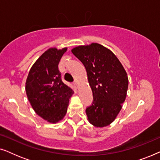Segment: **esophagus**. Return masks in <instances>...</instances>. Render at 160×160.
<instances>
[{"label":"esophagus","mask_w":160,"mask_h":160,"mask_svg":"<svg viewBox=\"0 0 160 160\" xmlns=\"http://www.w3.org/2000/svg\"><path fill=\"white\" fill-rule=\"evenodd\" d=\"M73 84L75 85V86H76V87H78V81L77 80H75L73 82Z\"/></svg>","instance_id":"1"}]
</instances>
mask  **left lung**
<instances>
[{
    "instance_id": "8db88e82",
    "label": "left lung",
    "mask_w": 160,
    "mask_h": 160,
    "mask_svg": "<svg viewBox=\"0 0 160 160\" xmlns=\"http://www.w3.org/2000/svg\"><path fill=\"white\" fill-rule=\"evenodd\" d=\"M72 53L84 65L93 101L86 108L89 122L102 128L116 119L125 100L128 78L125 70L111 50L99 43L79 46Z\"/></svg>"
}]
</instances>
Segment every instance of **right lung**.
<instances>
[{
    "mask_svg": "<svg viewBox=\"0 0 160 160\" xmlns=\"http://www.w3.org/2000/svg\"><path fill=\"white\" fill-rule=\"evenodd\" d=\"M66 50L51 48L46 51L32 66L26 81V93L33 110L52 123L63 119L73 94V89L62 82L58 68Z\"/></svg>",
    "mask_w": 160,
    "mask_h": 160,
    "instance_id": "add662e5",
    "label": "right lung"
}]
</instances>
